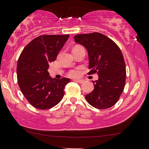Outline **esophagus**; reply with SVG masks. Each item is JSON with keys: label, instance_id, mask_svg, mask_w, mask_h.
Masks as SVG:
<instances>
[{"label": "esophagus", "instance_id": "34e87169", "mask_svg": "<svg viewBox=\"0 0 149 149\" xmlns=\"http://www.w3.org/2000/svg\"><path fill=\"white\" fill-rule=\"evenodd\" d=\"M75 81H77V82H78V83H79V84H83L84 82V79H75Z\"/></svg>", "mask_w": 149, "mask_h": 149}]
</instances>
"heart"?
<instances>
[{
  "label": "heart",
  "instance_id": "heart-1",
  "mask_svg": "<svg viewBox=\"0 0 149 149\" xmlns=\"http://www.w3.org/2000/svg\"><path fill=\"white\" fill-rule=\"evenodd\" d=\"M75 47H82L75 46ZM68 75H70V76H72V77L78 76V75H79V71L78 70H77V69H73V70H70L68 72Z\"/></svg>",
  "mask_w": 149,
  "mask_h": 149
}]
</instances>
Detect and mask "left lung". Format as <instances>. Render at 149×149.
<instances>
[{
  "label": "left lung",
  "instance_id": "1",
  "mask_svg": "<svg viewBox=\"0 0 149 149\" xmlns=\"http://www.w3.org/2000/svg\"><path fill=\"white\" fill-rule=\"evenodd\" d=\"M75 41L85 47L88 53L89 75L96 74L94 89L86 96L93 107L104 110L118 100L126 82V65L123 53L112 39L100 33L76 35Z\"/></svg>",
  "mask_w": 149,
  "mask_h": 149
}]
</instances>
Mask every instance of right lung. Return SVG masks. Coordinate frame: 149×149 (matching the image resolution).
Segmentation results:
<instances>
[{
    "label": "right lung",
    "mask_w": 149,
    "mask_h": 149,
    "mask_svg": "<svg viewBox=\"0 0 149 149\" xmlns=\"http://www.w3.org/2000/svg\"><path fill=\"white\" fill-rule=\"evenodd\" d=\"M69 35H43L25 46L18 59V84L24 96L33 107L47 110L57 105L65 94L70 79H53L49 63L55 61Z\"/></svg>",
    "instance_id": "right-lung-1"
}]
</instances>
